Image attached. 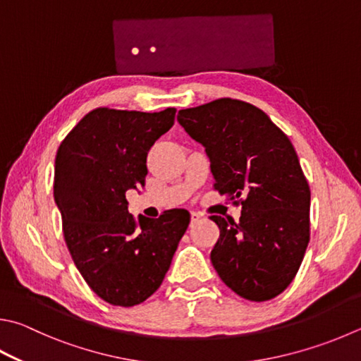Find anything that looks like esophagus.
Returning a JSON list of instances; mask_svg holds the SVG:
<instances>
[{"mask_svg":"<svg viewBox=\"0 0 361 361\" xmlns=\"http://www.w3.org/2000/svg\"><path fill=\"white\" fill-rule=\"evenodd\" d=\"M200 218H202L200 213H195V212L191 213V222H197Z\"/></svg>","mask_w":361,"mask_h":361,"instance_id":"34e87169","label":"esophagus"}]
</instances>
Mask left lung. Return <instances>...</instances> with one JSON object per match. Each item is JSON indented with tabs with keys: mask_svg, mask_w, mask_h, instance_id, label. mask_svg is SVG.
Listing matches in <instances>:
<instances>
[{
	"mask_svg": "<svg viewBox=\"0 0 361 361\" xmlns=\"http://www.w3.org/2000/svg\"><path fill=\"white\" fill-rule=\"evenodd\" d=\"M176 118L205 147L214 191L241 205L238 222L209 216L219 227L214 270L246 300L278 297L310 243L311 191L292 142L265 112L231 97L183 109Z\"/></svg>",
	"mask_w": 361,
	"mask_h": 361,
	"instance_id": "8db88e82",
	"label": "left lung"
}]
</instances>
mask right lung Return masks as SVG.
I'll return each instance as SVG.
<instances>
[{
  "label": "right lung",
  "mask_w": 361,
  "mask_h": 361,
  "mask_svg": "<svg viewBox=\"0 0 361 361\" xmlns=\"http://www.w3.org/2000/svg\"><path fill=\"white\" fill-rule=\"evenodd\" d=\"M175 112L97 107L56 152L54 194L64 241L91 290L114 306L140 305L159 289L191 221L183 208L158 219L128 212L126 191L145 186L148 152L173 126Z\"/></svg>",
  "instance_id": "1"
}]
</instances>
